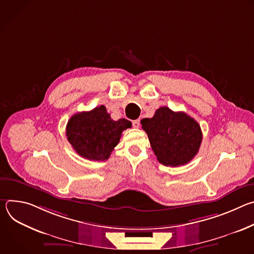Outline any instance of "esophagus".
Instances as JSON below:
<instances>
[{"instance_id": "34e87169", "label": "esophagus", "mask_w": 254, "mask_h": 254, "mask_svg": "<svg viewBox=\"0 0 254 254\" xmlns=\"http://www.w3.org/2000/svg\"><path fill=\"white\" fill-rule=\"evenodd\" d=\"M139 120H135V121H133L132 122V127H135V128H138L139 127Z\"/></svg>"}]
</instances>
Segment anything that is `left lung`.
I'll return each mask as SVG.
<instances>
[{
	"label": "left lung",
	"instance_id": "left-lung-1",
	"mask_svg": "<svg viewBox=\"0 0 254 254\" xmlns=\"http://www.w3.org/2000/svg\"><path fill=\"white\" fill-rule=\"evenodd\" d=\"M140 124L158 161L164 166H182L197 155L202 142V130L199 124L187 114L162 106L152 119H142Z\"/></svg>",
	"mask_w": 254,
	"mask_h": 254
}]
</instances>
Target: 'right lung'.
Returning <instances> with one entry per match:
<instances>
[{
    "label": "right lung",
    "instance_id": "right-lung-1",
    "mask_svg": "<svg viewBox=\"0 0 254 254\" xmlns=\"http://www.w3.org/2000/svg\"><path fill=\"white\" fill-rule=\"evenodd\" d=\"M131 127L126 119L114 121L104 105L72 116L66 126V136L75 152L84 159L105 161L119 143L122 132Z\"/></svg>",
    "mask_w": 254,
    "mask_h": 254
}]
</instances>
